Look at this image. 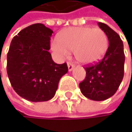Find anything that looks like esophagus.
Masks as SVG:
<instances>
[{"mask_svg":"<svg viewBox=\"0 0 132 132\" xmlns=\"http://www.w3.org/2000/svg\"><path fill=\"white\" fill-rule=\"evenodd\" d=\"M67 65H68V69H69V71L70 72V71H72V69H73V68H74V65L72 64V63H67Z\"/></svg>","mask_w":132,"mask_h":132,"instance_id":"1","label":"esophagus"}]
</instances>
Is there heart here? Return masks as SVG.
<instances>
[{
	"mask_svg": "<svg viewBox=\"0 0 132 132\" xmlns=\"http://www.w3.org/2000/svg\"><path fill=\"white\" fill-rule=\"evenodd\" d=\"M109 46L106 34L99 28L91 27H69L58 34L51 43V47L59 56L65 57L74 52L76 60L83 65L98 62Z\"/></svg>",
	"mask_w": 132,
	"mask_h": 132,
	"instance_id": "b5f03b06",
	"label": "heart"
}]
</instances>
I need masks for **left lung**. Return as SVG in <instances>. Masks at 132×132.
I'll return each mask as SVG.
<instances>
[{
    "mask_svg": "<svg viewBox=\"0 0 132 132\" xmlns=\"http://www.w3.org/2000/svg\"><path fill=\"white\" fill-rule=\"evenodd\" d=\"M98 24L107 35L109 48L102 60L85 67L86 76L79 83V88L86 98L103 101L116 92L122 81L125 53L123 42L119 34L105 23L98 22Z\"/></svg>",
    "mask_w": 132,
    "mask_h": 132,
    "instance_id": "left-lung-1",
    "label": "left lung"
}]
</instances>
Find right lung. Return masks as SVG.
I'll use <instances>...</instances> for the list:
<instances>
[{
  "label": "right lung",
  "instance_id": "1",
  "mask_svg": "<svg viewBox=\"0 0 132 132\" xmlns=\"http://www.w3.org/2000/svg\"><path fill=\"white\" fill-rule=\"evenodd\" d=\"M53 30L43 23L32 24L18 33L11 43L7 72L11 84L20 97L46 102L55 95L66 63L53 62L50 53Z\"/></svg>",
  "mask_w": 132,
  "mask_h": 132
}]
</instances>
